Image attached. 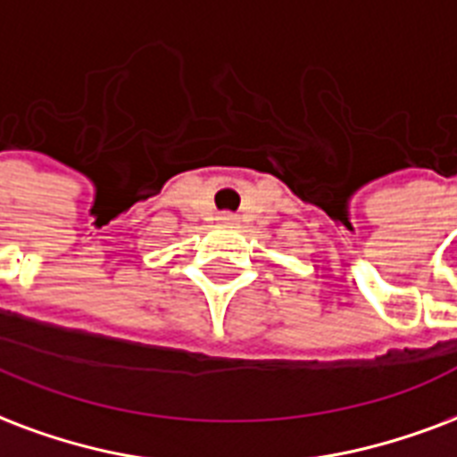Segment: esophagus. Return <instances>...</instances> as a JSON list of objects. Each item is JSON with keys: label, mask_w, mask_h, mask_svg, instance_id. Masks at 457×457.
Here are the masks:
<instances>
[{"label": "esophagus", "mask_w": 457, "mask_h": 457, "mask_svg": "<svg viewBox=\"0 0 457 457\" xmlns=\"http://www.w3.org/2000/svg\"><path fill=\"white\" fill-rule=\"evenodd\" d=\"M222 220H232V218H229V215H225V218H222Z\"/></svg>", "instance_id": "obj_1"}]
</instances>
